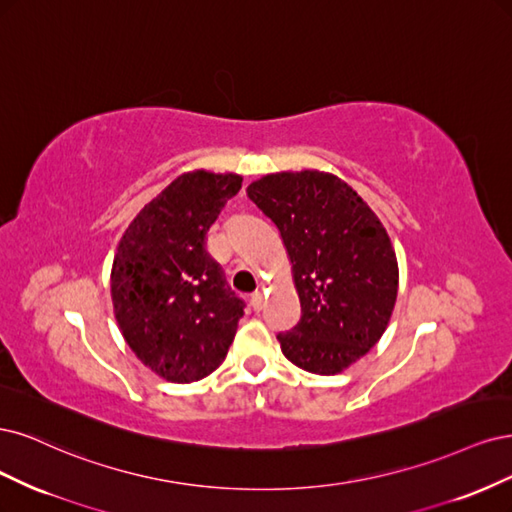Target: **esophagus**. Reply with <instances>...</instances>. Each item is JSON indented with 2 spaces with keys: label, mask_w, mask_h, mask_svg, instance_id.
I'll use <instances>...</instances> for the list:
<instances>
[{
  "label": "esophagus",
  "mask_w": 512,
  "mask_h": 512,
  "mask_svg": "<svg viewBox=\"0 0 512 512\" xmlns=\"http://www.w3.org/2000/svg\"><path fill=\"white\" fill-rule=\"evenodd\" d=\"M251 306H253V310H261L263 308V293L261 291H255L251 295Z\"/></svg>",
  "instance_id": "1"
}]
</instances>
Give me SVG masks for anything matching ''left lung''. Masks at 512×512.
Returning <instances> with one entry per match:
<instances>
[{"label": "left lung", "instance_id": "8db88e82", "mask_svg": "<svg viewBox=\"0 0 512 512\" xmlns=\"http://www.w3.org/2000/svg\"><path fill=\"white\" fill-rule=\"evenodd\" d=\"M278 227L302 317L280 332L285 357L312 374H338L381 340L398 298V259L370 206L334 174H268L246 189Z\"/></svg>", "mask_w": 512, "mask_h": 512}]
</instances>
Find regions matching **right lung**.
Returning a JSON list of instances; mask_svg holds the SVG:
<instances>
[{"label":"right lung","mask_w":512,"mask_h":512,"mask_svg":"<svg viewBox=\"0 0 512 512\" xmlns=\"http://www.w3.org/2000/svg\"><path fill=\"white\" fill-rule=\"evenodd\" d=\"M242 176H178L129 223L114 255L110 293L119 329L146 368L193 383L221 366L244 302L206 253V234Z\"/></svg>","instance_id":"obj_1"}]
</instances>
